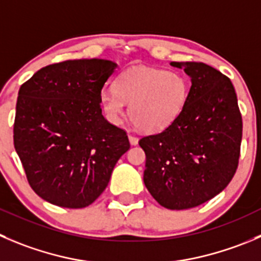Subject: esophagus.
I'll return each mask as SVG.
<instances>
[{
    "label": "esophagus",
    "mask_w": 261,
    "mask_h": 261,
    "mask_svg": "<svg viewBox=\"0 0 261 261\" xmlns=\"http://www.w3.org/2000/svg\"><path fill=\"white\" fill-rule=\"evenodd\" d=\"M129 142L132 143V145H137L138 137H136V136H133V135H129Z\"/></svg>",
    "instance_id": "34e87169"
}]
</instances>
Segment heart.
Instances as JSON below:
<instances>
[{
    "label": "heart",
    "mask_w": 261,
    "mask_h": 261,
    "mask_svg": "<svg viewBox=\"0 0 261 261\" xmlns=\"http://www.w3.org/2000/svg\"><path fill=\"white\" fill-rule=\"evenodd\" d=\"M188 82L177 71L155 68H132L118 76L115 89L100 93V106L106 118L119 124L129 103L130 121L143 132L168 128L185 109Z\"/></svg>",
    "instance_id": "1"
}]
</instances>
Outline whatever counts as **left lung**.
Listing matches in <instances>:
<instances>
[{"mask_svg": "<svg viewBox=\"0 0 261 261\" xmlns=\"http://www.w3.org/2000/svg\"><path fill=\"white\" fill-rule=\"evenodd\" d=\"M191 76L185 109L168 128L145 136L143 182L161 206L191 209L222 192L238 166L242 116L234 87L213 66L170 63Z\"/></svg>", "mask_w": 261, "mask_h": 261, "instance_id": "obj_1", "label": "left lung"}]
</instances>
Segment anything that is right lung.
<instances>
[{"label": "right lung", "instance_id": "obj_1", "mask_svg": "<svg viewBox=\"0 0 261 261\" xmlns=\"http://www.w3.org/2000/svg\"><path fill=\"white\" fill-rule=\"evenodd\" d=\"M116 64L101 59L47 65L21 84L14 146L32 190L68 209L91 205L129 150L124 129L102 115L100 93Z\"/></svg>", "mask_w": 261, "mask_h": 261}]
</instances>
